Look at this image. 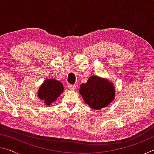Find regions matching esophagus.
Returning a JSON list of instances; mask_svg holds the SVG:
<instances>
[{
    "instance_id": "esophagus-1",
    "label": "esophagus",
    "mask_w": 154,
    "mask_h": 154,
    "mask_svg": "<svg viewBox=\"0 0 154 154\" xmlns=\"http://www.w3.org/2000/svg\"><path fill=\"white\" fill-rule=\"evenodd\" d=\"M68 87H69V89H71L72 90H75V88H76V85H71L69 84L68 85Z\"/></svg>"
}]
</instances>
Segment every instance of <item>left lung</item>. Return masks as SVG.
Returning a JSON list of instances; mask_svg holds the SVG:
<instances>
[{"label": "left lung", "mask_w": 154, "mask_h": 154, "mask_svg": "<svg viewBox=\"0 0 154 154\" xmlns=\"http://www.w3.org/2000/svg\"><path fill=\"white\" fill-rule=\"evenodd\" d=\"M79 92L85 103L91 108L100 109L112 102L116 91L112 83L94 75L86 83L80 85Z\"/></svg>", "instance_id": "left-lung-1"}]
</instances>
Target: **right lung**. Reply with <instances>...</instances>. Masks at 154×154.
<instances>
[{
    "label": "right lung",
    "instance_id": "right-lung-1",
    "mask_svg": "<svg viewBox=\"0 0 154 154\" xmlns=\"http://www.w3.org/2000/svg\"><path fill=\"white\" fill-rule=\"evenodd\" d=\"M62 83L55 79H47L38 91V96L47 105H51L63 92Z\"/></svg>",
    "mask_w": 154,
    "mask_h": 154
}]
</instances>
